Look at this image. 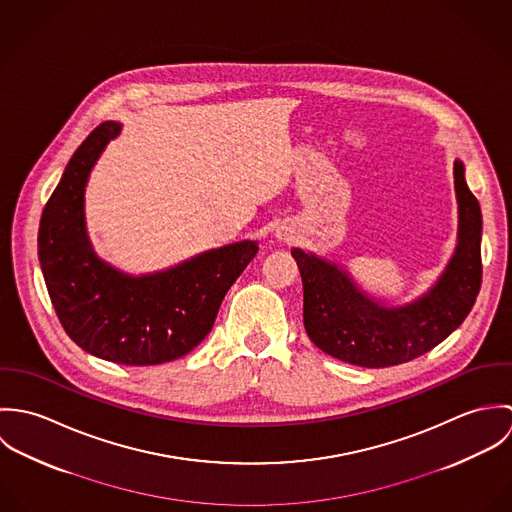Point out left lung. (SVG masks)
Returning a JSON list of instances; mask_svg holds the SVG:
<instances>
[{
  "label": "left lung",
  "instance_id": "obj_1",
  "mask_svg": "<svg viewBox=\"0 0 512 512\" xmlns=\"http://www.w3.org/2000/svg\"><path fill=\"white\" fill-rule=\"evenodd\" d=\"M459 244L438 286L406 307H382L359 292L335 266L293 248L303 280V325L327 355L366 368L408 363L449 337L469 315L481 290V209L455 161Z\"/></svg>",
  "mask_w": 512,
  "mask_h": 512
}]
</instances>
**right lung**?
Instances as JSON below:
<instances>
[{"label": "right lung", "instance_id": "right-lung-1", "mask_svg": "<svg viewBox=\"0 0 512 512\" xmlns=\"http://www.w3.org/2000/svg\"><path fill=\"white\" fill-rule=\"evenodd\" d=\"M118 132L120 124L104 122L74 151L41 217L39 262L57 317L80 349L116 365H161L209 335L258 244H228L138 280L100 262L84 234L82 193L94 161Z\"/></svg>", "mask_w": 512, "mask_h": 512}]
</instances>
